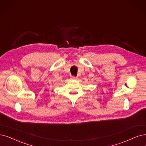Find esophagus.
I'll list each match as a JSON object with an SVG mask.
<instances>
[{
  "instance_id": "1",
  "label": "esophagus",
  "mask_w": 146,
  "mask_h": 146,
  "mask_svg": "<svg viewBox=\"0 0 146 146\" xmlns=\"http://www.w3.org/2000/svg\"><path fill=\"white\" fill-rule=\"evenodd\" d=\"M71 79H72V80H75L77 79V77L72 76V77H71Z\"/></svg>"
}]
</instances>
